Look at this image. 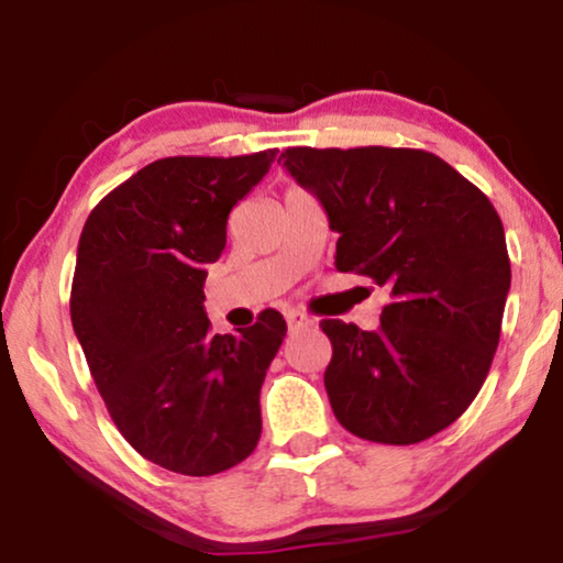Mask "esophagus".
<instances>
[{
	"instance_id": "1",
	"label": "esophagus",
	"mask_w": 563,
	"mask_h": 563,
	"mask_svg": "<svg viewBox=\"0 0 563 563\" xmlns=\"http://www.w3.org/2000/svg\"><path fill=\"white\" fill-rule=\"evenodd\" d=\"M287 322H289L291 330H297V328H310V325H312V318H310V314H305L302 310H289V312H287Z\"/></svg>"
}]
</instances>
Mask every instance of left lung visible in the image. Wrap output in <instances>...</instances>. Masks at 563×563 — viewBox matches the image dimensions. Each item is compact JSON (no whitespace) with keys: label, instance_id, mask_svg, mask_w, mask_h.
Masks as SVG:
<instances>
[{"label":"left lung","instance_id":"8db88e82","mask_svg":"<svg viewBox=\"0 0 563 563\" xmlns=\"http://www.w3.org/2000/svg\"><path fill=\"white\" fill-rule=\"evenodd\" d=\"M325 207L335 268L389 289L382 325L322 320L325 389L349 433L410 445L459 420L487 379L510 291L503 220L482 189L418 148H287Z\"/></svg>","mask_w":563,"mask_h":563}]
</instances>
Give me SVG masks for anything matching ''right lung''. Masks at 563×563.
I'll list each match as a JSON object with an SVG mask.
<instances>
[{"mask_svg":"<svg viewBox=\"0 0 563 563\" xmlns=\"http://www.w3.org/2000/svg\"><path fill=\"white\" fill-rule=\"evenodd\" d=\"M276 153L153 161L81 230L74 333L122 438L168 472L220 474L261 438V384L287 322L264 310L256 325L212 335L202 287L225 249L230 210Z\"/></svg>","mask_w":563,"mask_h":563,"instance_id":"1","label":"right lung"}]
</instances>
